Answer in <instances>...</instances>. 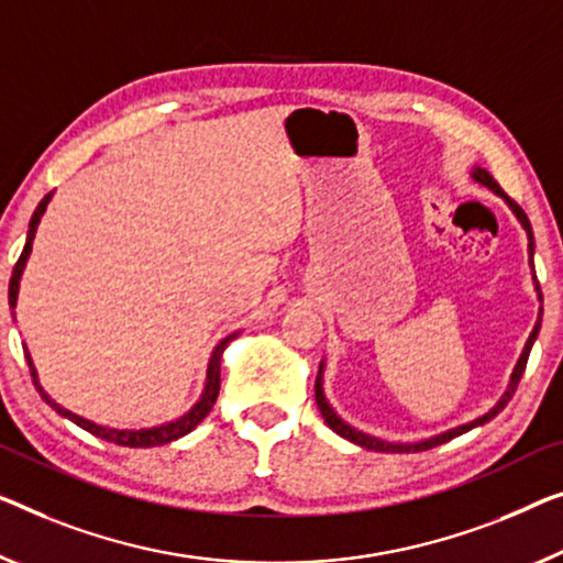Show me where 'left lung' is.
Returning a JSON list of instances; mask_svg holds the SVG:
<instances>
[{"label":"left lung","mask_w":563,"mask_h":563,"mask_svg":"<svg viewBox=\"0 0 563 563\" xmlns=\"http://www.w3.org/2000/svg\"><path fill=\"white\" fill-rule=\"evenodd\" d=\"M473 179H475V181H481L483 187L493 189V191H496L498 197L506 199V205H508L510 209H514V214L518 217V222L523 224V230H526V234H528V250H531V255H533V230H531V222H528V217H526L523 209L518 207L516 201L510 199V197L506 195V191L500 189V184H498L496 179H493V176H490L488 172L481 169V166H477V169L473 172ZM531 265H533V260H531ZM533 280H536V273H533ZM536 290H539V300H543V298H541L539 280H536ZM539 329H541V313H539V323H536L533 333L528 335V341H526V349H523V354H521V358H518V364H516V368H514V376H510L508 391L503 394L498 405L493 407L488 415H483V417L473 419V422H470V424L455 427V430H450V432H442V434H438V438H430V440H422V442H409V444H401V442H387V440L372 438V434H364V432L354 430V427L343 422V419L333 412L331 405H329V401H325V397H323V364H321V368H318V379H316V405H318V409H321V415H323V419H325V424H329L335 434H341V438L351 440V442L358 444V448H364V450H374V452H422V450H432V448H438V444H442V442H450L452 438H457V434L470 432V430H473V427H481V424H485V422H490V419L496 417V415L500 412V409L508 405L510 397H514L516 387H518V382H521V376H523V372H526L528 354H531V346H533L536 335H539Z\"/></svg>","instance_id":"1"}]
</instances>
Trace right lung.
Listing matches in <instances>:
<instances>
[{
  "instance_id": "right-lung-1",
  "label": "right lung",
  "mask_w": 563,
  "mask_h": 563,
  "mask_svg": "<svg viewBox=\"0 0 563 563\" xmlns=\"http://www.w3.org/2000/svg\"><path fill=\"white\" fill-rule=\"evenodd\" d=\"M49 197H53V191L42 197V201H40L37 209H35V214H32V220H30L27 242H24V250H22L20 260H16V265H14V271H12V278H10V308L16 306V292H20L22 271H24V265H27V257H30V253H32V240H35L37 224H40V220H42V214H45ZM234 335H238V333H232V335H228V339H222L220 343H217V349L212 351V358H209V366H207L205 391H201V397H199L197 405L191 407L189 412L184 415V417L174 419V422H166V424H162V427H146V430H113V427L96 424V422H90V419H82V417H78V415H73L70 409H65V407L57 405V401H55L53 397H49V394H47L45 389L40 387L37 372H35V366H32V358H30L27 351H24V358H27L32 382H35V389L40 391V397L45 399L47 405L53 407L57 415L67 417V419H70V422H75L78 427H82V430H86V432L96 434V438L106 440V442L123 444V448H156V444H169V442H174V440L184 438V434H189V432L195 430V427L201 422V419H205L209 412H212V407H214V401H217V394H220V362H222V351H224V346H228V343L234 339Z\"/></svg>"
}]
</instances>
